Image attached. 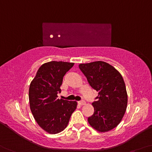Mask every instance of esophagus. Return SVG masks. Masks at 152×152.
<instances>
[{
	"label": "esophagus",
	"instance_id": "esophagus-1",
	"mask_svg": "<svg viewBox=\"0 0 152 152\" xmlns=\"http://www.w3.org/2000/svg\"><path fill=\"white\" fill-rule=\"evenodd\" d=\"M78 103L79 105H84V104H85V101H83V100H82V101H79V102H78Z\"/></svg>",
	"mask_w": 152,
	"mask_h": 152
}]
</instances>
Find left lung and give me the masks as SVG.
I'll use <instances>...</instances> for the list:
<instances>
[{
  "mask_svg": "<svg viewBox=\"0 0 152 152\" xmlns=\"http://www.w3.org/2000/svg\"><path fill=\"white\" fill-rule=\"evenodd\" d=\"M90 86L98 92L92 103L94 112L88 123L99 132L114 129L123 117L127 106V93L123 78L114 67L98 61L79 65Z\"/></svg>",
  "mask_w": 152,
  "mask_h": 152,
  "instance_id": "obj_1",
  "label": "left lung"
}]
</instances>
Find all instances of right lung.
I'll use <instances>...</instances> for the list:
<instances>
[{"label":"right lung","instance_id":"right-lung-1","mask_svg":"<svg viewBox=\"0 0 152 152\" xmlns=\"http://www.w3.org/2000/svg\"><path fill=\"white\" fill-rule=\"evenodd\" d=\"M74 64L55 61L44 64L30 83L29 101L31 112L38 125L50 134L64 131L76 108L75 101L57 98L64 76Z\"/></svg>","mask_w":152,"mask_h":152}]
</instances>
